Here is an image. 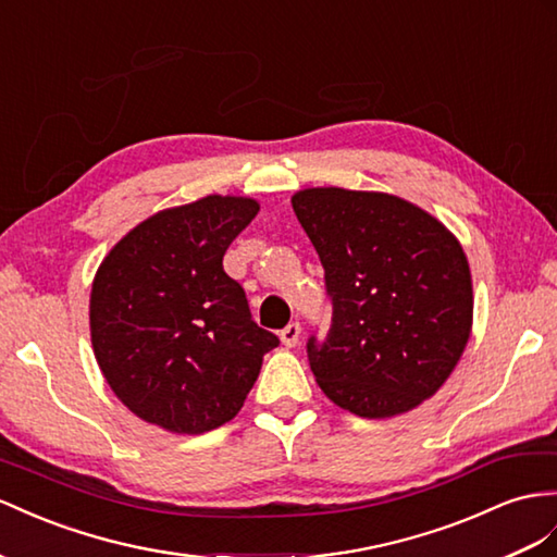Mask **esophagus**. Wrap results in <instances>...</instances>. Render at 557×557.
<instances>
[{"instance_id":"obj_1","label":"esophagus","mask_w":557,"mask_h":557,"mask_svg":"<svg viewBox=\"0 0 557 557\" xmlns=\"http://www.w3.org/2000/svg\"><path fill=\"white\" fill-rule=\"evenodd\" d=\"M298 336H301V324H298V322H289V324L284 326V330L280 332L282 344L287 346V348H294V346L298 344Z\"/></svg>"}]
</instances>
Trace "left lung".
Masks as SVG:
<instances>
[{
  "mask_svg": "<svg viewBox=\"0 0 557 557\" xmlns=\"http://www.w3.org/2000/svg\"><path fill=\"white\" fill-rule=\"evenodd\" d=\"M315 247L334 315L308 341L318 386L362 419H391L433 397L473 330L461 242L425 209L388 193L306 188L292 197Z\"/></svg>",
  "mask_w": 557,
  "mask_h": 557,
  "instance_id": "obj_1",
  "label": "left lung"
}]
</instances>
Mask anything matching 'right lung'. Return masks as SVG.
Returning a JSON list of instances; mask_svg holds the SVG:
<instances>
[{
  "label": "right lung",
  "instance_id": "add662e5",
  "mask_svg": "<svg viewBox=\"0 0 557 557\" xmlns=\"http://www.w3.org/2000/svg\"><path fill=\"white\" fill-rule=\"evenodd\" d=\"M259 202L207 195L152 213L96 270L89 326L108 386L134 414L199 435L231 419L280 338L251 320L245 289L225 275L231 242Z\"/></svg>",
  "mask_w": 557,
  "mask_h": 557
}]
</instances>
